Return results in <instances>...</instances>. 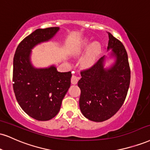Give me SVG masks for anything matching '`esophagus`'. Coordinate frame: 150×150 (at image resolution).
Instances as JSON below:
<instances>
[{"mask_svg":"<svg viewBox=\"0 0 150 150\" xmlns=\"http://www.w3.org/2000/svg\"><path fill=\"white\" fill-rule=\"evenodd\" d=\"M79 80V77H77L76 75H73V76L71 77V83L73 84H76L77 82Z\"/></svg>","mask_w":150,"mask_h":150,"instance_id":"34e87169","label":"esophagus"}]
</instances>
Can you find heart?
<instances>
[{
  "mask_svg": "<svg viewBox=\"0 0 150 150\" xmlns=\"http://www.w3.org/2000/svg\"><path fill=\"white\" fill-rule=\"evenodd\" d=\"M89 47V43L85 42L83 45V47L80 50L77 51V53H80L84 50H86V48ZM102 47L100 43L98 42H93L91 45V47L89 48V51L86 54L85 57H84L81 61V65L83 68H90L94 64L96 60L97 57L100 54V52H101Z\"/></svg>",
  "mask_w": 150,
  "mask_h": 150,
  "instance_id": "heart-1",
  "label": "heart"
}]
</instances>
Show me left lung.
Masks as SVG:
<instances>
[{
    "label": "left lung",
    "instance_id": "8db88e82",
    "mask_svg": "<svg viewBox=\"0 0 150 150\" xmlns=\"http://www.w3.org/2000/svg\"><path fill=\"white\" fill-rule=\"evenodd\" d=\"M108 50L115 61L104 68L105 57L89 69L81 71L77 85L81 90L80 108L82 115L93 122H101L112 117L123 105L129 90L131 70L127 52L122 42L108 33Z\"/></svg>",
    "mask_w": 150,
    "mask_h": 150
}]
</instances>
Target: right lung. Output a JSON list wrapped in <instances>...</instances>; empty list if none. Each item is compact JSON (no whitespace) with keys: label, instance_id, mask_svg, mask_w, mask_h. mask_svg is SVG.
<instances>
[{"label":"right lung","instance_id":"right-lung-1","mask_svg":"<svg viewBox=\"0 0 150 150\" xmlns=\"http://www.w3.org/2000/svg\"><path fill=\"white\" fill-rule=\"evenodd\" d=\"M59 27L39 28L18 45L13 59V89L16 99L27 115L38 121H47L60 110L70 86L71 72L60 73L54 66L36 68L30 62L31 50L51 40Z\"/></svg>","mask_w":150,"mask_h":150}]
</instances>
